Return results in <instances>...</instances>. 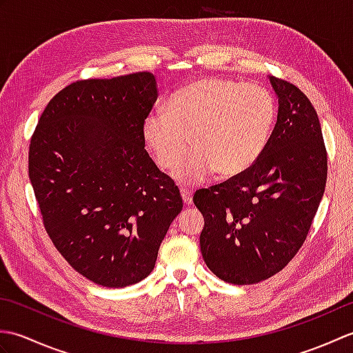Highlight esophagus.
I'll use <instances>...</instances> for the list:
<instances>
[{"instance_id": "obj_1", "label": "esophagus", "mask_w": 353, "mask_h": 353, "mask_svg": "<svg viewBox=\"0 0 353 353\" xmlns=\"http://www.w3.org/2000/svg\"><path fill=\"white\" fill-rule=\"evenodd\" d=\"M181 194H182L183 203H185L186 206H191V205H192V192H191L190 190L182 188V190H181Z\"/></svg>"}]
</instances>
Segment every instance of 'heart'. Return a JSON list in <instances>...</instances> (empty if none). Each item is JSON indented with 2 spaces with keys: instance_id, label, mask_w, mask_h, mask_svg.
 Masks as SVG:
<instances>
[{
  "instance_id": "b5f03b06",
  "label": "heart",
  "mask_w": 353,
  "mask_h": 353,
  "mask_svg": "<svg viewBox=\"0 0 353 353\" xmlns=\"http://www.w3.org/2000/svg\"><path fill=\"white\" fill-rule=\"evenodd\" d=\"M276 100L261 85L200 79L179 89L167 112L152 110L142 121V139L157 167L174 171L182 185L211 174L235 177L252 168L268 144L276 121Z\"/></svg>"
}]
</instances>
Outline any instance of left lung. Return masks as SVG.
I'll return each mask as SVG.
<instances>
[{"instance_id":"left-lung-1","label":"left lung","mask_w":353,"mask_h":353,"mask_svg":"<svg viewBox=\"0 0 353 353\" xmlns=\"http://www.w3.org/2000/svg\"><path fill=\"white\" fill-rule=\"evenodd\" d=\"M268 81L279 108L264 153L243 174L194 196L205 216L201 256L216 277L235 285L265 281L294 258L326 186L316 109L294 85Z\"/></svg>"}]
</instances>
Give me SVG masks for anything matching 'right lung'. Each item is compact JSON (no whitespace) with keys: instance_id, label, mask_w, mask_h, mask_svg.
Here are the masks:
<instances>
[{"instance_id":"right-lung-1","label":"right lung","mask_w":353,"mask_h":353,"mask_svg":"<svg viewBox=\"0 0 353 353\" xmlns=\"http://www.w3.org/2000/svg\"><path fill=\"white\" fill-rule=\"evenodd\" d=\"M157 92L152 72L76 81L52 97L30 142L47 234L74 270L103 287L145 279L183 208L142 139Z\"/></svg>"}]
</instances>
